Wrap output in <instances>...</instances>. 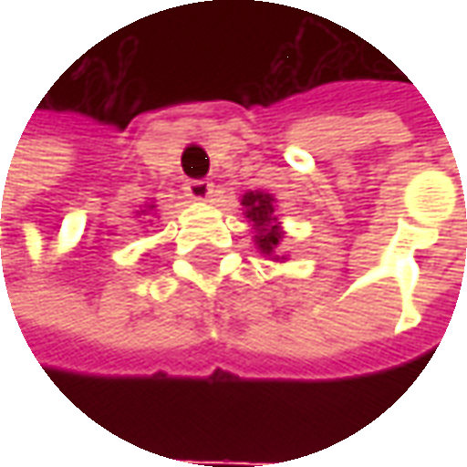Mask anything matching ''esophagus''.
<instances>
[{
    "mask_svg": "<svg viewBox=\"0 0 467 467\" xmlns=\"http://www.w3.org/2000/svg\"><path fill=\"white\" fill-rule=\"evenodd\" d=\"M214 187L210 182H202V180H192V182L184 184V194L194 200V202H210Z\"/></svg>",
    "mask_w": 467,
    "mask_h": 467,
    "instance_id": "obj_1",
    "label": "esophagus"
}]
</instances>
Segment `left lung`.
Wrapping results in <instances>:
<instances>
[{
  "label": "left lung",
  "mask_w": 467,
  "mask_h": 467,
  "mask_svg": "<svg viewBox=\"0 0 467 467\" xmlns=\"http://www.w3.org/2000/svg\"><path fill=\"white\" fill-rule=\"evenodd\" d=\"M244 210V217L253 227V240L257 244V250L270 257L273 263H285L287 254H280V244H283L285 230L283 223L277 220V200L273 194L267 192H244L243 200H240Z\"/></svg>",
  "instance_id": "obj_1"
}]
</instances>
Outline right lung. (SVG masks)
I'll return each mask as SVG.
<instances>
[{"instance_id": "add662e5", "label": "right lung", "mask_w": 467, "mask_h": 467, "mask_svg": "<svg viewBox=\"0 0 467 467\" xmlns=\"http://www.w3.org/2000/svg\"><path fill=\"white\" fill-rule=\"evenodd\" d=\"M154 214H157V204H154V202H147V204H144V207H142V210L137 213V217H142V223H152Z\"/></svg>"}]
</instances>
